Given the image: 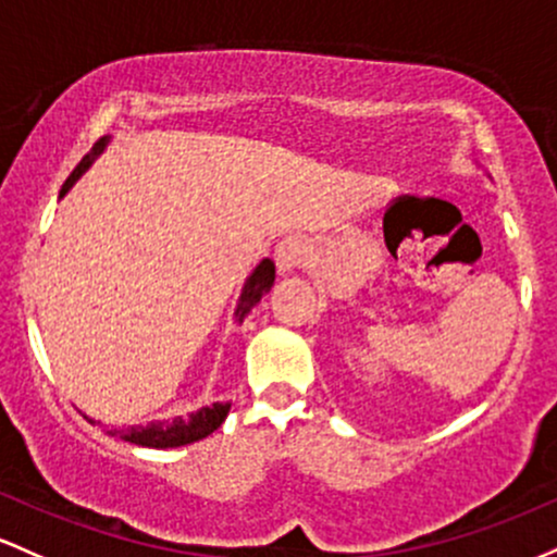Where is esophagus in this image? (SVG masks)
<instances>
[{
  "label": "esophagus",
  "instance_id": "esophagus-1",
  "mask_svg": "<svg viewBox=\"0 0 557 557\" xmlns=\"http://www.w3.org/2000/svg\"><path fill=\"white\" fill-rule=\"evenodd\" d=\"M308 260V245L299 236H284L276 245V268L278 273L297 271Z\"/></svg>",
  "mask_w": 557,
  "mask_h": 557
}]
</instances>
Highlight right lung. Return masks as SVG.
I'll return each mask as SVG.
<instances>
[{
  "label": "right lung",
  "mask_w": 557,
  "mask_h": 557,
  "mask_svg": "<svg viewBox=\"0 0 557 557\" xmlns=\"http://www.w3.org/2000/svg\"><path fill=\"white\" fill-rule=\"evenodd\" d=\"M108 141H110L108 136H102V139L94 144L91 154H86V158L76 165V171H73L71 176H67L65 184H62L60 197L65 195V191L71 189L73 184H76V178L86 171V168L91 165L94 158H97V154L102 152L104 147H108ZM273 281H276V265H273L271 260H262L260 265L252 271V276L247 278L245 289H242L239 305H236V321H245L247 312L260 302V297L265 295L268 289H271ZM228 408H231L228 403L226 405L215 403L212 408L197 410V413H191L189 418H173V421H152V423H147V426L115 429V431H110V434H117L121 440L131 442V445H141V447L165 449V447L191 445V442L205 440V436L212 434V431L221 426V423L226 421ZM89 421H91V418H89ZM91 423H97V421H91Z\"/></svg>",
  "instance_id": "right-lung-1"
}]
</instances>
